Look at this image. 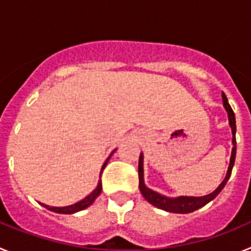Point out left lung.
Masks as SVG:
<instances>
[{
    "label": "left lung",
    "mask_w": 251,
    "mask_h": 251,
    "mask_svg": "<svg viewBox=\"0 0 251 251\" xmlns=\"http://www.w3.org/2000/svg\"><path fill=\"white\" fill-rule=\"evenodd\" d=\"M223 103L225 106L227 115H229V123L230 127L232 130V152H231V158H230V165L229 170H227V174H226L225 179L220 183V186L215 190L212 194L206 195V196L201 197H188V196H181L177 197V199H170V197H165L162 195L157 194V192L152 191L148 187H146L145 181H143V156H139V162H138V177H139V190H141L142 195L145 197L146 200L150 203H152L153 206L161 208V210H165L168 212H176V214H187V212H192L197 208L202 207L206 203L210 202L211 200H214L217 195L220 194V191L224 188V186L226 185L227 179H229L230 175H231L232 166H234L235 162V154H236V139H235V132H236V124H235V114L232 112L231 106H230L229 101L226 95L223 93Z\"/></svg>",
    "instance_id": "obj_1"
}]
</instances>
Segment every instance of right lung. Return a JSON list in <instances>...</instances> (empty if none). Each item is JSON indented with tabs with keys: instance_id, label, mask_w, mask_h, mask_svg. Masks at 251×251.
<instances>
[{
	"instance_id": "add662e5",
	"label": "right lung",
	"mask_w": 251,
	"mask_h": 251,
	"mask_svg": "<svg viewBox=\"0 0 251 251\" xmlns=\"http://www.w3.org/2000/svg\"><path fill=\"white\" fill-rule=\"evenodd\" d=\"M109 158H110V156L108 157V159H106L105 162H104L103 167H101V171H103V168L106 166V163H108ZM100 192H101V181L98 183L97 188H95L94 191H93L89 196H86L84 200L79 201V202L74 203V205H72V206H65V207H51V206L44 205V203H41V205H43L45 208H48V210H50V211L57 212V214H74V212L80 211V210H84V208H86L88 206L92 205L93 201H94L95 199L99 196V195H100Z\"/></svg>"
}]
</instances>
